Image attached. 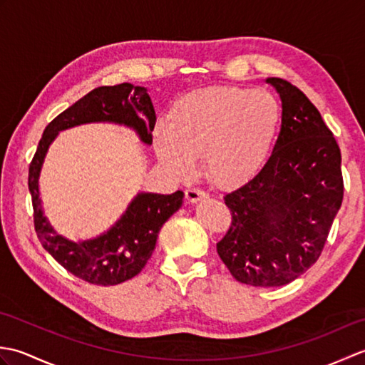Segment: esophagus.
Listing matches in <instances>:
<instances>
[{"mask_svg": "<svg viewBox=\"0 0 365 365\" xmlns=\"http://www.w3.org/2000/svg\"><path fill=\"white\" fill-rule=\"evenodd\" d=\"M185 197H187L188 202H197V200L207 197V192L199 188H187L185 190Z\"/></svg>", "mask_w": 365, "mask_h": 365, "instance_id": "1", "label": "esophagus"}]
</instances>
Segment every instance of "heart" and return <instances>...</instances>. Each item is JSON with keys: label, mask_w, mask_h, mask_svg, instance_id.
<instances>
[{"label": "heart", "mask_w": 365, "mask_h": 365, "mask_svg": "<svg viewBox=\"0 0 365 365\" xmlns=\"http://www.w3.org/2000/svg\"><path fill=\"white\" fill-rule=\"evenodd\" d=\"M282 106L267 89L215 86L174 103L168 123L155 130V149L168 169L190 177L196 158L215 183L230 187L265 165L281 130Z\"/></svg>", "instance_id": "obj_1"}]
</instances>
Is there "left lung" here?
<instances>
[{
	"label": "left lung",
	"instance_id": "8db88e82",
	"mask_svg": "<svg viewBox=\"0 0 365 365\" xmlns=\"http://www.w3.org/2000/svg\"><path fill=\"white\" fill-rule=\"evenodd\" d=\"M282 100L273 153L243 187L224 196L232 222L218 243L238 282L281 287L319 260L344 199L342 157L320 111L282 78L267 80Z\"/></svg>",
	"mask_w": 365,
	"mask_h": 365
}]
</instances>
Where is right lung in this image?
I'll return each instance as SVG.
<instances>
[{
	"instance_id": "right-lung-1",
	"label": "right lung",
	"mask_w": 365,
	"mask_h": 365,
	"mask_svg": "<svg viewBox=\"0 0 365 365\" xmlns=\"http://www.w3.org/2000/svg\"><path fill=\"white\" fill-rule=\"evenodd\" d=\"M102 120L133 127L145 144H152L157 115L147 91L130 83L96 88L45 127L31 160L28 187L33 200L34 229L45 251L84 282L118 285L141 273L155 250L163 224L180 208L183 191L173 195H138L119 222L108 234L91 242L73 243L54 234L42 215L37 187L45 153L58 131Z\"/></svg>"
}]
</instances>
